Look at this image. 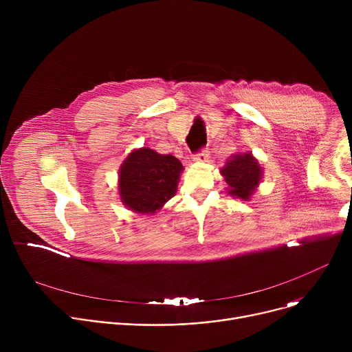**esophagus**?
Listing matches in <instances>:
<instances>
[{
	"label": "esophagus",
	"instance_id": "esophagus-1",
	"mask_svg": "<svg viewBox=\"0 0 352 352\" xmlns=\"http://www.w3.org/2000/svg\"><path fill=\"white\" fill-rule=\"evenodd\" d=\"M193 160L197 162V163H206V162H209V152H208L206 148L200 150L199 153H196V155L193 156Z\"/></svg>",
	"mask_w": 352,
	"mask_h": 352
}]
</instances>
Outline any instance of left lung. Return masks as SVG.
Listing matches in <instances>:
<instances>
[{
  "instance_id": "obj_1",
  "label": "left lung",
  "mask_w": 352,
  "mask_h": 352,
  "mask_svg": "<svg viewBox=\"0 0 352 352\" xmlns=\"http://www.w3.org/2000/svg\"><path fill=\"white\" fill-rule=\"evenodd\" d=\"M220 173L228 185V193L241 200L252 197L263 175L262 167L252 153L231 156Z\"/></svg>"
}]
</instances>
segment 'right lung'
Masks as SVG:
<instances>
[{"label":"right lung","mask_w":352,"mask_h":352,"mask_svg":"<svg viewBox=\"0 0 352 352\" xmlns=\"http://www.w3.org/2000/svg\"><path fill=\"white\" fill-rule=\"evenodd\" d=\"M182 170L171 155H159L148 147L133 150L118 171L121 202L135 213H156L175 196Z\"/></svg>","instance_id":"right-lung-1"}]
</instances>
